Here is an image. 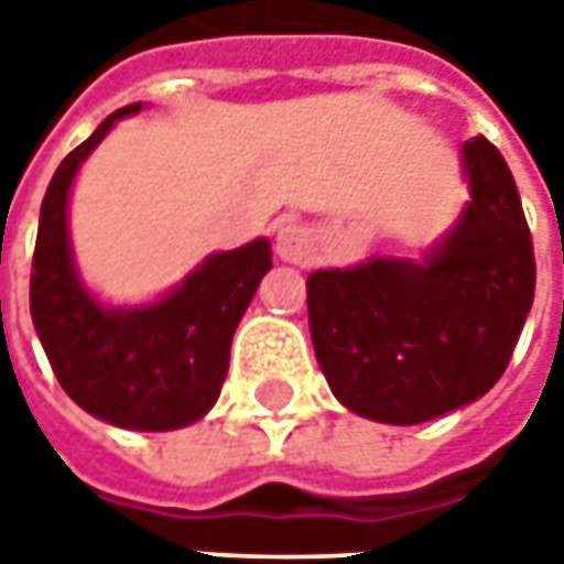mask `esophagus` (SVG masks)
Returning a JSON list of instances; mask_svg holds the SVG:
<instances>
[{
	"mask_svg": "<svg viewBox=\"0 0 564 564\" xmlns=\"http://www.w3.org/2000/svg\"><path fill=\"white\" fill-rule=\"evenodd\" d=\"M275 253L285 263H307L314 253V235L297 223H289L275 231Z\"/></svg>",
	"mask_w": 564,
	"mask_h": 564,
	"instance_id": "34e87169",
	"label": "esophagus"
}]
</instances>
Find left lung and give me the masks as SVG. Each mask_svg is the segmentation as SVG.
Here are the masks:
<instances>
[{
    "label": "left lung",
    "mask_w": 564,
    "mask_h": 564,
    "mask_svg": "<svg viewBox=\"0 0 564 564\" xmlns=\"http://www.w3.org/2000/svg\"><path fill=\"white\" fill-rule=\"evenodd\" d=\"M462 163L470 204L423 260L307 275L319 370L360 417L411 426L487 395L531 314L536 263L509 165L487 138Z\"/></svg>",
    "instance_id": "left-lung-1"
}]
</instances>
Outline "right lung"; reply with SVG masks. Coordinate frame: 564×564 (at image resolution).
<instances>
[{
    "label": "right lung",
    "mask_w": 564,
    "mask_h": 564,
    "mask_svg": "<svg viewBox=\"0 0 564 564\" xmlns=\"http://www.w3.org/2000/svg\"><path fill=\"white\" fill-rule=\"evenodd\" d=\"M141 109L131 102L112 112L55 169L40 206L31 316L68 399L112 426L163 433L200 421L219 399L231 336L272 270V248L257 238L209 253L178 289L143 307H106L84 289L68 241V194L109 128Z\"/></svg>",
    "instance_id": "add662e5"
}]
</instances>
